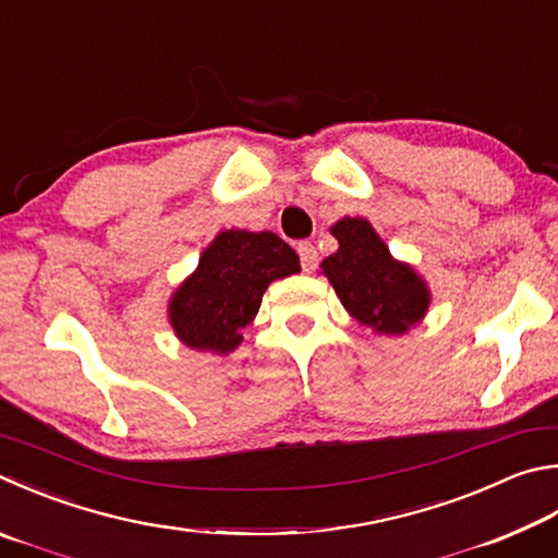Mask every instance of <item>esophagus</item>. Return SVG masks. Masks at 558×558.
Returning <instances> with one entry per match:
<instances>
[{
  "label": "esophagus",
  "instance_id": "34e87169",
  "mask_svg": "<svg viewBox=\"0 0 558 558\" xmlns=\"http://www.w3.org/2000/svg\"><path fill=\"white\" fill-rule=\"evenodd\" d=\"M298 256H300V263H302V270L305 272H312L314 268H317V248H314L310 241H302V244H298Z\"/></svg>",
  "mask_w": 558,
  "mask_h": 558
}]
</instances>
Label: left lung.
I'll return each mask as SVG.
<instances>
[{"label": "left lung", "instance_id": "obj_1", "mask_svg": "<svg viewBox=\"0 0 558 558\" xmlns=\"http://www.w3.org/2000/svg\"><path fill=\"white\" fill-rule=\"evenodd\" d=\"M331 234L339 251L322 260V270L353 317L380 333H402L424 317L427 288L410 266L392 260L366 219L343 217Z\"/></svg>", "mask_w": 558, "mask_h": 558}]
</instances>
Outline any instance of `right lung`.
<instances>
[{
  "label": "right lung",
  "mask_w": 558,
  "mask_h": 558,
  "mask_svg": "<svg viewBox=\"0 0 558 558\" xmlns=\"http://www.w3.org/2000/svg\"><path fill=\"white\" fill-rule=\"evenodd\" d=\"M300 270V258L270 231H221L170 300V324L197 351L236 349L272 280Z\"/></svg>",
  "instance_id": "obj_1"
}]
</instances>
